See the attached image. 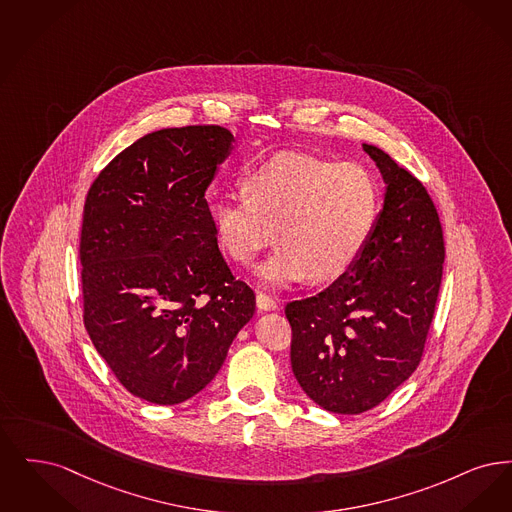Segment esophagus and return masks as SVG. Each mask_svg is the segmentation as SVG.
<instances>
[{
  "mask_svg": "<svg viewBox=\"0 0 512 512\" xmlns=\"http://www.w3.org/2000/svg\"><path fill=\"white\" fill-rule=\"evenodd\" d=\"M256 306L264 312H271V310H277V300L271 298L266 292H256Z\"/></svg>",
  "mask_w": 512,
  "mask_h": 512,
  "instance_id": "obj_1",
  "label": "esophagus"
}]
</instances>
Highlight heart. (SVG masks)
Segmentation results:
<instances>
[{
    "mask_svg": "<svg viewBox=\"0 0 512 512\" xmlns=\"http://www.w3.org/2000/svg\"><path fill=\"white\" fill-rule=\"evenodd\" d=\"M382 208L377 176L359 162L285 153L256 166L246 189H229L212 210L223 254L246 266L277 229L281 245L256 275L279 287L310 277L325 283L356 266Z\"/></svg>",
    "mask_w": 512,
    "mask_h": 512,
    "instance_id": "b5f03b06",
    "label": "heart"
}]
</instances>
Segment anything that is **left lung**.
<instances>
[{
    "instance_id": "8db88e82",
    "label": "left lung",
    "mask_w": 512,
    "mask_h": 512,
    "mask_svg": "<svg viewBox=\"0 0 512 512\" xmlns=\"http://www.w3.org/2000/svg\"><path fill=\"white\" fill-rule=\"evenodd\" d=\"M363 151L386 183L375 235L331 287L285 308L294 377L342 415L377 407L415 373L444 273V231L423 183L375 145Z\"/></svg>"
}]
</instances>
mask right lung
<instances>
[{
  "mask_svg": "<svg viewBox=\"0 0 512 512\" xmlns=\"http://www.w3.org/2000/svg\"><path fill=\"white\" fill-rule=\"evenodd\" d=\"M231 141L222 126L143 135L84 202L86 331L118 382L156 405L199 394L256 308L223 260L204 199Z\"/></svg>",
  "mask_w": 512,
  "mask_h": 512,
  "instance_id": "1",
  "label": "right lung"
}]
</instances>
